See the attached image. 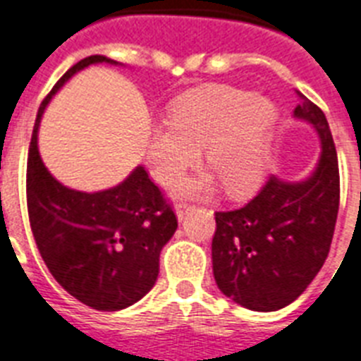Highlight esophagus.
Returning a JSON list of instances; mask_svg holds the SVG:
<instances>
[{
	"label": "esophagus",
	"instance_id": "obj_1",
	"mask_svg": "<svg viewBox=\"0 0 361 361\" xmlns=\"http://www.w3.org/2000/svg\"><path fill=\"white\" fill-rule=\"evenodd\" d=\"M190 209H192V206L187 204V202H178V204H176V215H178L180 221H183V216H185Z\"/></svg>",
	"mask_w": 361,
	"mask_h": 361
}]
</instances>
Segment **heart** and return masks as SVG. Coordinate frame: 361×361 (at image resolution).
Masks as SVG:
<instances>
[{
    "label": "heart",
    "instance_id": "b5f03b06",
    "mask_svg": "<svg viewBox=\"0 0 361 361\" xmlns=\"http://www.w3.org/2000/svg\"><path fill=\"white\" fill-rule=\"evenodd\" d=\"M276 120L271 99L231 87H207L181 96L171 107L169 124H154L146 139V163L155 181L172 185L200 161L230 195H245L262 181ZM211 176L181 181L180 195H206Z\"/></svg>",
    "mask_w": 361,
    "mask_h": 361
}]
</instances>
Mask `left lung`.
I'll use <instances>...</instances> for the list:
<instances>
[{
	"label": "left lung",
	"instance_id": "obj_1",
	"mask_svg": "<svg viewBox=\"0 0 361 361\" xmlns=\"http://www.w3.org/2000/svg\"><path fill=\"white\" fill-rule=\"evenodd\" d=\"M295 116L317 130L313 174L287 183L271 176L239 209L216 211L211 243L215 282L233 302L276 312L297 300L324 265L339 209V166L326 116L298 92Z\"/></svg>",
	"mask_w": 361,
	"mask_h": 361
}]
</instances>
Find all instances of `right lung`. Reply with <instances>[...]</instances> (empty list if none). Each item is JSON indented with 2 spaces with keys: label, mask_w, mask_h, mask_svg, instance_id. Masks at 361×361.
Listing matches in <instances>:
<instances>
[{
  "label": "right lung",
  "mask_w": 361,
  "mask_h": 361,
  "mask_svg": "<svg viewBox=\"0 0 361 361\" xmlns=\"http://www.w3.org/2000/svg\"><path fill=\"white\" fill-rule=\"evenodd\" d=\"M94 63L116 64L104 55L81 59L44 98L27 157L29 224L51 276L85 306L116 312L154 287L159 254L178 228V216L145 166L120 185L99 192L64 187L44 166L37 131L46 105L68 78Z\"/></svg>",
  "instance_id": "obj_1"
}]
</instances>
